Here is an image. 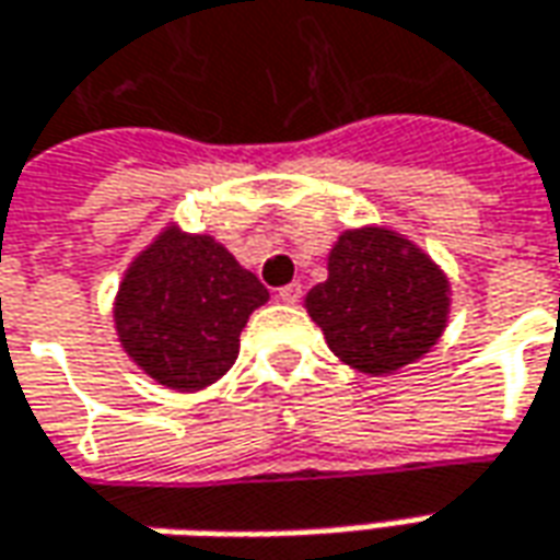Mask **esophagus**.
Segmentation results:
<instances>
[{
	"label": "esophagus",
	"mask_w": 560,
	"mask_h": 560,
	"mask_svg": "<svg viewBox=\"0 0 560 560\" xmlns=\"http://www.w3.org/2000/svg\"><path fill=\"white\" fill-rule=\"evenodd\" d=\"M277 299L283 302V305H295L299 299H302V283H289L277 292Z\"/></svg>",
	"instance_id": "34e87169"
}]
</instances>
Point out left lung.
I'll use <instances>...</instances> for the list:
<instances>
[{"label": "left lung", "mask_w": 560, "mask_h": 560, "mask_svg": "<svg viewBox=\"0 0 560 560\" xmlns=\"http://www.w3.org/2000/svg\"><path fill=\"white\" fill-rule=\"evenodd\" d=\"M324 283L305 295L329 351L366 376H388L429 354L450 320V277L410 236L385 224L341 231Z\"/></svg>", "instance_id": "obj_1"}]
</instances>
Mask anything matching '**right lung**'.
<instances>
[{
  "instance_id": "1",
  "label": "right lung",
  "mask_w": 560,
  "mask_h": 560,
  "mask_svg": "<svg viewBox=\"0 0 560 560\" xmlns=\"http://www.w3.org/2000/svg\"><path fill=\"white\" fill-rule=\"evenodd\" d=\"M271 292L215 236L168 221L119 280L116 339L156 385L202 392L240 354V332Z\"/></svg>"
}]
</instances>
